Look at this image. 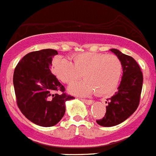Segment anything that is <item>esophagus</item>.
Masks as SVG:
<instances>
[{
  "label": "esophagus",
  "instance_id": "1",
  "mask_svg": "<svg viewBox=\"0 0 156 156\" xmlns=\"http://www.w3.org/2000/svg\"><path fill=\"white\" fill-rule=\"evenodd\" d=\"M81 101H83V102H84L85 104H87V105L93 104V101H92V100H87V99H81Z\"/></svg>",
  "mask_w": 156,
  "mask_h": 156
}]
</instances>
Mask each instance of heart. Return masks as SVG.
<instances>
[{
  "label": "heart",
  "mask_w": 156,
  "mask_h": 156,
  "mask_svg": "<svg viewBox=\"0 0 156 156\" xmlns=\"http://www.w3.org/2000/svg\"><path fill=\"white\" fill-rule=\"evenodd\" d=\"M72 58L73 62L62 58H56L52 62L53 73L66 84L73 83L83 74L86 79L70 87L71 93L84 96L97 92L105 96L119 84L122 66L116 55L85 52L74 55Z\"/></svg>",
  "instance_id": "1"
}]
</instances>
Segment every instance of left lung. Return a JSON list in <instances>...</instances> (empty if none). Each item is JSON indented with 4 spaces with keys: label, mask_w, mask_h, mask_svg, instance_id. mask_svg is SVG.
Returning <instances> with one entry per match:
<instances>
[{
    "label": "left lung",
    "mask_w": 156,
    "mask_h": 156,
    "mask_svg": "<svg viewBox=\"0 0 156 156\" xmlns=\"http://www.w3.org/2000/svg\"><path fill=\"white\" fill-rule=\"evenodd\" d=\"M111 51L120 59L123 74L118 91L105 102L108 105L105 115L102 119L96 120L98 124L102 126L119 124L137 110L143 85L142 72L137 62L117 49Z\"/></svg>",
    "instance_id": "obj_1"
}]
</instances>
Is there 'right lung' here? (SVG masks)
<instances>
[{"instance_id": "1", "label": "right lung", "mask_w": 156, "mask_h": 156, "mask_svg": "<svg viewBox=\"0 0 156 156\" xmlns=\"http://www.w3.org/2000/svg\"><path fill=\"white\" fill-rule=\"evenodd\" d=\"M53 49L32 51L19 62L13 75L16 103L29 120L41 126L57 124L66 112V101L74 97L51 73Z\"/></svg>"}]
</instances>
